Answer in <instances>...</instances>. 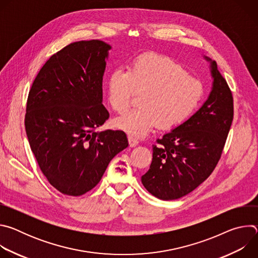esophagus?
Listing matches in <instances>:
<instances>
[{"instance_id": "1", "label": "esophagus", "mask_w": 258, "mask_h": 258, "mask_svg": "<svg viewBox=\"0 0 258 258\" xmlns=\"http://www.w3.org/2000/svg\"><path fill=\"white\" fill-rule=\"evenodd\" d=\"M128 142H130L131 147H136V146L139 144L138 139H136V138L133 137V136H130V137H128Z\"/></svg>"}]
</instances>
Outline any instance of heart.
<instances>
[{
  "label": "heart",
  "mask_w": 258,
  "mask_h": 258,
  "mask_svg": "<svg viewBox=\"0 0 258 258\" xmlns=\"http://www.w3.org/2000/svg\"><path fill=\"white\" fill-rule=\"evenodd\" d=\"M142 94L140 108L115 119L114 125L131 136L144 137L159 125L169 130L186 122L200 106L202 83L172 59L146 55L136 59L128 70H113L107 81V100L122 115L134 94Z\"/></svg>",
  "instance_id": "1"
}]
</instances>
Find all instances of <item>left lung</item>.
<instances>
[{"label": "left lung", "instance_id": "8db88e82", "mask_svg": "<svg viewBox=\"0 0 258 258\" xmlns=\"http://www.w3.org/2000/svg\"><path fill=\"white\" fill-rule=\"evenodd\" d=\"M204 58L213 80L207 100L186 122L156 141L150 168L142 175L147 191L161 200L186 196L211 174L232 125V92L216 62Z\"/></svg>", "mask_w": 258, "mask_h": 258}]
</instances>
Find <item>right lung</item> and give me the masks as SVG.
<instances>
[{"label":"right lung","instance_id":"1","mask_svg":"<svg viewBox=\"0 0 258 258\" xmlns=\"http://www.w3.org/2000/svg\"><path fill=\"white\" fill-rule=\"evenodd\" d=\"M110 49L99 40L64 47L41 68L28 94L24 124L31 151L64 195L91 191L128 146L122 131L96 132L109 118L102 83Z\"/></svg>","mask_w":258,"mask_h":258}]
</instances>
